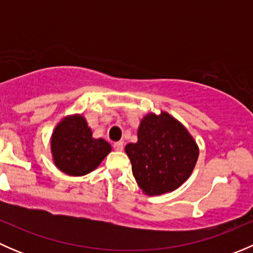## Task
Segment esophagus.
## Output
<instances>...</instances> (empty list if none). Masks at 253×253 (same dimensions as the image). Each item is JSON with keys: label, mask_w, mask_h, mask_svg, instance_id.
Segmentation results:
<instances>
[{"label": "esophagus", "mask_w": 253, "mask_h": 253, "mask_svg": "<svg viewBox=\"0 0 253 253\" xmlns=\"http://www.w3.org/2000/svg\"><path fill=\"white\" fill-rule=\"evenodd\" d=\"M114 149L117 150V152H121V150L124 149V142L114 143Z\"/></svg>", "instance_id": "obj_1"}]
</instances>
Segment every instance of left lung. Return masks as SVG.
Instances as JSON below:
<instances>
[{
  "label": "left lung",
  "instance_id": "8db88e82",
  "mask_svg": "<svg viewBox=\"0 0 253 253\" xmlns=\"http://www.w3.org/2000/svg\"><path fill=\"white\" fill-rule=\"evenodd\" d=\"M138 141L125 148L132 172L148 196L172 192L192 174L200 149L180 121L168 112L145 115L139 124Z\"/></svg>",
  "mask_w": 253,
  "mask_h": 253
}]
</instances>
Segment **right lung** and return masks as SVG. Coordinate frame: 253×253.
<instances>
[{
	"mask_svg": "<svg viewBox=\"0 0 253 253\" xmlns=\"http://www.w3.org/2000/svg\"><path fill=\"white\" fill-rule=\"evenodd\" d=\"M50 145L53 164L70 176L89 174L111 152V145L105 139L94 138L85 117L78 114L58 122Z\"/></svg>",
	"mask_w": 253,
	"mask_h": 253,
	"instance_id": "add662e5",
	"label": "right lung"
}]
</instances>
